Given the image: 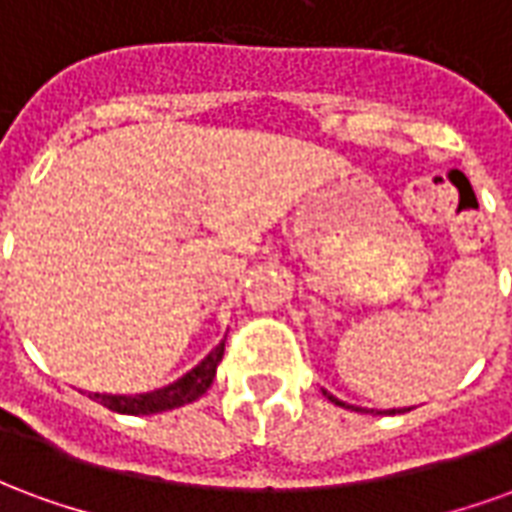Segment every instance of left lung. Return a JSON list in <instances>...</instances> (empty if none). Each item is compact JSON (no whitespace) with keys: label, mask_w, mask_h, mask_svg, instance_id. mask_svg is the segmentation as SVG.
<instances>
[{"label":"left lung","mask_w":512,"mask_h":512,"mask_svg":"<svg viewBox=\"0 0 512 512\" xmlns=\"http://www.w3.org/2000/svg\"><path fill=\"white\" fill-rule=\"evenodd\" d=\"M323 395L329 397L332 403H337V406H345L343 400H337V397H334L332 392H326V389H323ZM345 408H354V411H365V408H356V406H345ZM403 411H408V408H389V414H403Z\"/></svg>","instance_id":"obj_1"}]
</instances>
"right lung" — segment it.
Returning a JSON list of instances; mask_svg holds the SVG:
<instances>
[{"label": "right lung", "mask_w": 512, "mask_h": 512, "mask_svg": "<svg viewBox=\"0 0 512 512\" xmlns=\"http://www.w3.org/2000/svg\"><path fill=\"white\" fill-rule=\"evenodd\" d=\"M222 356L224 340L194 370H189L186 376L178 378L175 384L164 386V389H153V392H145V395H98V392H93L90 397L101 400L106 408H112L117 414H134V417L161 414V411H169V408L194 403L197 397L205 395L208 386L213 384V378H216V367L222 362Z\"/></svg>", "instance_id": "obj_1"}]
</instances>
